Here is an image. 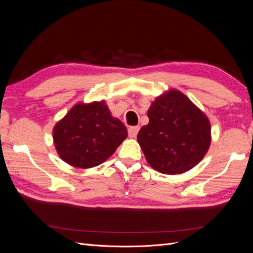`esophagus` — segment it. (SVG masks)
Segmentation results:
<instances>
[{
	"label": "esophagus",
	"instance_id": "1",
	"mask_svg": "<svg viewBox=\"0 0 253 253\" xmlns=\"http://www.w3.org/2000/svg\"><path fill=\"white\" fill-rule=\"evenodd\" d=\"M138 131H139V126L128 127V137H129V138H135L137 134H138Z\"/></svg>",
	"mask_w": 253,
	"mask_h": 253
}]
</instances>
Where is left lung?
<instances>
[{
  "mask_svg": "<svg viewBox=\"0 0 253 253\" xmlns=\"http://www.w3.org/2000/svg\"><path fill=\"white\" fill-rule=\"evenodd\" d=\"M149 124L137 135L148 164L163 174H181L194 168L211 144L207 115L182 94L170 88L148 110Z\"/></svg>",
  "mask_w": 253,
  "mask_h": 253,
  "instance_id": "obj_1",
  "label": "left lung"
}]
</instances>
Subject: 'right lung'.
Segmentation results:
<instances>
[{"label":"right lung","mask_w":253,"mask_h":253,"mask_svg":"<svg viewBox=\"0 0 253 253\" xmlns=\"http://www.w3.org/2000/svg\"><path fill=\"white\" fill-rule=\"evenodd\" d=\"M126 137V126L112 116L104 100L76 103L52 128L60 158L81 169L104 163Z\"/></svg>","instance_id":"add662e5"}]
</instances>
